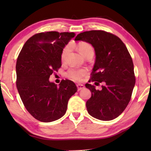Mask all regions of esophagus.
Masks as SVG:
<instances>
[{"mask_svg": "<svg viewBox=\"0 0 151 151\" xmlns=\"http://www.w3.org/2000/svg\"><path fill=\"white\" fill-rule=\"evenodd\" d=\"M77 86V88H78V91H81V90H83V89L85 88V86L83 85H81V84H78V85H76Z\"/></svg>", "mask_w": 151, "mask_h": 151, "instance_id": "obj_1", "label": "esophagus"}]
</instances>
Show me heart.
Segmentation results:
<instances>
[{"mask_svg": "<svg viewBox=\"0 0 151 151\" xmlns=\"http://www.w3.org/2000/svg\"><path fill=\"white\" fill-rule=\"evenodd\" d=\"M70 48V45H68L63 48L62 55H61V59L64 60L66 55H67L68 51ZM78 49L81 54L85 57L88 52H93V48L92 46L86 42H80L78 45ZM87 74V70L83 68V69H77V68H70L68 70L67 76L70 78L76 81H81L83 78Z\"/></svg>", "mask_w": 151, "mask_h": 151, "instance_id": "heart-1", "label": "heart"}]
</instances>
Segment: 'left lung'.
Here are the masks:
<instances>
[{
	"label": "left lung",
	"instance_id": "1",
	"mask_svg": "<svg viewBox=\"0 0 151 151\" xmlns=\"http://www.w3.org/2000/svg\"><path fill=\"white\" fill-rule=\"evenodd\" d=\"M75 40L93 46L96 59L91 81L104 84L100 91L85 85L92 94L86 103L88 114L101 121L116 118L127 106L135 85L134 65L127 48L118 37L103 30L81 32Z\"/></svg>",
	"mask_w": 151,
	"mask_h": 151
}]
</instances>
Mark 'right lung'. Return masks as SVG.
<instances>
[{
	"label": "right lung",
	"instance_id": "add662e5",
	"mask_svg": "<svg viewBox=\"0 0 151 151\" xmlns=\"http://www.w3.org/2000/svg\"><path fill=\"white\" fill-rule=\"evenodd\" d=\"M74 32L56 31L33 35L18 57L17 87L28 112L39 121H55L65 115L69 99L77 91L73 81L59 85L49 81L61 66L63 48L75 37Z\"/></svg>",
	"mask_w": 151,
	"mask_h": 151
}]
</instances>
